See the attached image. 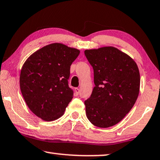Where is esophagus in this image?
Here are the masks:
<instances>
[{"mask_svg": "<svg viewBox=\"0 0 160 160\" xmlns=\"http://www.w3.org/2000/svg\"><path fill=\"white\" fill-rule=\"evenodd\" d=\"M75 92L76 95H78V94L80 93V89L78 88H75Z\"/></svg>", "mask_w": 160, "mask_h": 160, "instance_id": "1", "label": "esophagus"}]
</instances>
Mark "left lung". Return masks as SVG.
<instances>
[{
	"mask_svg": "<svg viewBox=\"0 0 160 160\" xmlns=\"http://www.w3.org/2000/svg\"><path fill=\"white\" fill-rule=\"evenodd\" d=\"M93 67V88L85 101L86 116L93 125L109 128L118 124L130 111L140 90V73L136 63L113 46L85 51Z\"/></svg>",
	"mask_w": 160,
	"mask_h": 160,
	"instance_id": "8db88e82",
	"label": "left lung"
}]
</instances>
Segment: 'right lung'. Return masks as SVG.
Returning a JSON list of instances; mask_svg holds the SVG:
<instances>
[{
  "label": "right lung",
  "mask_w": 160,
  "mask_h": 160,
  "mask_svg": "<svg viewBox=\"0 0 160 160\" xmlns=\"http://www.w3.org/2000/svg\"><path fill=\"white\" fill-rule=\"evenodd\" d=\"M80 50L55 42L30 55L22 67L20 89L32 113L44 121L61 118L73 98L68 85L70 66Z\"/></svg>",
  "instance_id": "right-lung-1"
}]
</instances>
